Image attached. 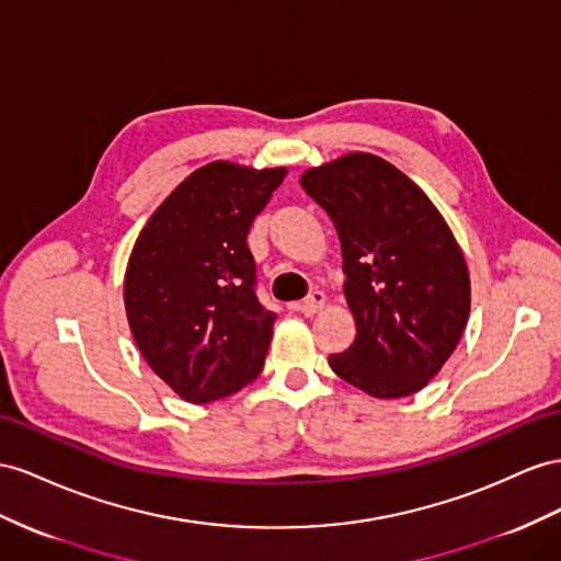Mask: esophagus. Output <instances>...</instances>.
<instances>
[{
	"label": "esophagus",
	"mask_w": 561,
	"mask_h": 561,
	"mask_svg": "<svg viewBox=\"0 0 561 561\" xmlns=\"http://www.w3.org/2000/svg\"><path fill=\"white\" fill-rule=\"evenodd\" d=\"M327 304L324 291H312L306 300H298V304H291V310L304 312V314H314L318 310H322Z\"/></svg>",
	"instance_id": "obj_1"
}]
</instances>
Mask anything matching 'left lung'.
<instances>
[{
  "mask_svg": "<svg viewBox=\"0 0 561 561\" xmlns=\"http://www.w3.org/2000/svg\"><path fill=\"white\" fill-rule=\"evenodd\" d=\"M300 186L336 227L357 329L329 365L375 398L422 391L469 320V267L448 222L405 172L375 153L310 168Z\"/></svg>",
  "mask_w": 561,
  "mask_h": 561,
  "instance_id": "8db88e82",
  "label": "left lung"
}]
</instances>
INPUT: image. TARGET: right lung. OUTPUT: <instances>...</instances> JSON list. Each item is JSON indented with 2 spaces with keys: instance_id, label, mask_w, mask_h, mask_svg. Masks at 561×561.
<instances>
[{
  "instance_id": "right-lung-1",
  "label": "right lung",
  "mask_w": 561,
  "mask_h": 561,
  "mask_svg": "<svg viewBox=\"0 0 561 561\" xmlns=\"http://www.w3.org/2000/svg\"><path fill=\"white\" fill-rule=\"evenodd\" d=\"M286 168L213 161L139 232L123 298L144 360L186 403L241 391L263 371L275 312L255 296L247 234Z\"/></svg>"
}]
</instances>
